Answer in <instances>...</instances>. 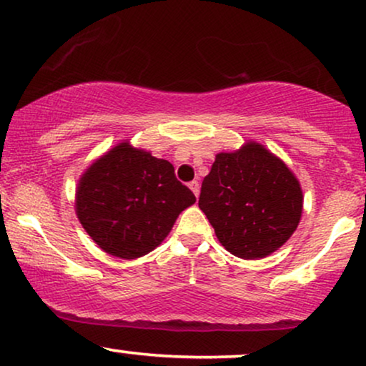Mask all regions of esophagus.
Wrapping results in <instances>:
<instances>
[{"label": "esophagus", "instance_id": "obj_1", "mask_svg": "<svg viewBox=\"0 0 366 366\" xmlns=\"http://www.w3.org/2000/svg\"><path fill=\"white\" fill-rule=\"evenodd\" d=\"M188 187L194 193V197H198V194H199V183L198 182H189Z\"/></svg>", "mask_w": 366, "mask_h": 366}]
</instances>
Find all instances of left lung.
<instances>
[{"label": "left lung", "instance_id": "left-lung-1", "mask_svg": "<svg viewBox=\"0 0 366 366\" xmlns=\"http://www.w3.org/2000/svg\"><path fill=\"white\" fill-rule=\"evenodd\" d=\"M198 207L229 253L259 259L277 252L295 233L303 212V192L277 154L247 142L237 152L217 154L203 179Z\"/></svg>", "mask_w": 366, "mask_h": 366}]
</instances>
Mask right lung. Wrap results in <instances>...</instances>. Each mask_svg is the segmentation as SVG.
<instances>
[{"label": "right lung", "instance_id": "1", "mask_svg": "<svg viewBox=\"0 0 366 366\" xmlns=\"http://www.w3.org/2000/svg\"><path fill=\"white\" fill-rule=\"evenodd\" d=\"M194 202L172 163L124 139L84 169L74 209L103 252L134 259L153 252Z\"/></svg>", "mask_w": 366, "mask_h": 366}]
</instances>
